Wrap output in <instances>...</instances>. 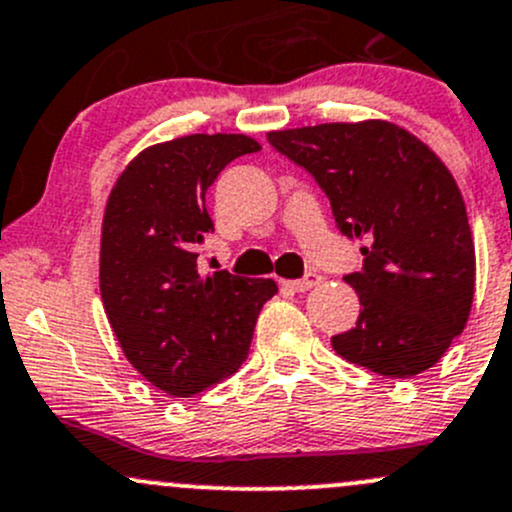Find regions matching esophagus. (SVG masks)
Returning <instances> with one entry per match:
<instances>
[{"label":"esophagus","mask_w":512,"mask_h":512,"mask_svg":"<svg viewBox=\"0 0 512 512\" xmlns=\"http://www.w3.org/2000/svg\"><path fill=\"white\" fill-rule=\"evenodd\" d=\"M316 284H321V274L306 272L301 279H284L282 287L292 289V292H309V289H314Z\"/></svg>","instance_id":"34e87169"}]
</instances>
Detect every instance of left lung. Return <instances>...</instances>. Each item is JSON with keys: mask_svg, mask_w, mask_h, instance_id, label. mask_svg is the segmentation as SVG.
<instances>
[{"mask_svg": "<svg viewBox=\"0 0 512 512\" xmlns=\"http://www.w3.org/2000/svg\"><path fill=\"white\" fill-rule=\"evenodd\" d=\"M282 157L314 176L336 228L365 242L346 274L360 316L331 338L341 358L387 378H412L446 353L469 321L476 252L464 198L427 144L370 120L270 132Z\"/></svg>", "mask_w": 512, "mask_h": 512, "instance_id": "obj_1", "label": "left lung"}]
</instances>
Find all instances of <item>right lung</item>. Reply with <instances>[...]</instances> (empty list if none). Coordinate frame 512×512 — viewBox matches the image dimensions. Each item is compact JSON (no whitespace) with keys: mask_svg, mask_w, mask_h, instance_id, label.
<instances>
[{"mask_svg":"<svg viewBox=\"0 0 512 512\" xmlns=\"http://www.w3.org/2000/svg\"><path fill=\"white\" fill-rule=\"evenodd\" d=\"M245 134H191L157 144L122 171L107 201L100 294L127 360L159 390L191 397L240 368L272 279L198 272L213 220L206 191L242 154Z\"/></svg>","mask_w":512,"mask_h":512,"instance_id":"obj_1","label":"right lung"}]
</instances>
